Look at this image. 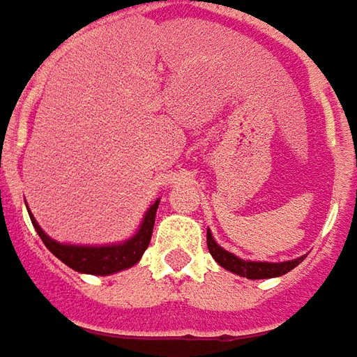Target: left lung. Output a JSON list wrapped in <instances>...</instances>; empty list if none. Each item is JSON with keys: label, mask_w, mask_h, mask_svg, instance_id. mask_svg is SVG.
Returning <instances> with one entry per match:
<instances>
[{"label": "left lung", "mask_w": 357, "mask_h": 357, "mask_svg": "<svg viewBox=\"0 0 357 357\" xmlns=\"http://www.w3.org/2000/svg\"><path fill=\"white\" fill-rule=\"evenodd\" d=\"M207 248H209V254L213 255V259L217 264L225 267L227 271L236 273L240 277H246V279H273V277H280V275H287L288 271H292L296 265H300L304 261L305 255L302 257H296L292 261H280V264H267V261H246V259H240L231 252H227L223 248L219 246L211 236V232L207 231Z\"/></svg>", "instance_id": "1"}]
</instances>
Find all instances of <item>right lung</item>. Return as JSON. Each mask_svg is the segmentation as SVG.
<instances>
[{
	"instance_id": "1",
	"label": "right lung",
	"mask_w": 357,
	"mask_h": 357,
	"mask_svg": "<svg viewBox=\"0 0 357 357\" xmlns=\"http://www.w3.org/2000/svg\"><path fill=\"white\" fill-rule=\"evenodd\" d=\"M159 199H155L150 206V209L144 215V221L140 225L138 232L132 238L125 240L121 244H111V246H73V244H61L55 242L45 234L36 219L30 215V221L34 229L40 234V238L45 244V248L52 252L55 257H59L63 264L69 265L70 269L78 273H88V275H113V273L128 269L140 261V257L150 246L151 232H153V223H155V211H158Z\"/></svg>"
}]
</instances>
